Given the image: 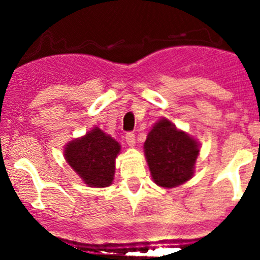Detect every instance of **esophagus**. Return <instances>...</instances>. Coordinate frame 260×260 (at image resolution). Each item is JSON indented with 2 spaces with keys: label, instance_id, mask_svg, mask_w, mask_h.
Here are the masks:
<instances>
[{
  "label": "esophagus",
  "instance_id": "obj_1",
  "mask_svg": "<svg viewBox=\"0 0 260 260\" xmlns=\"http://www.w3.org/2000/svg\"><path fill=\"white\" fill-rule=\"evenodd\" d=\"M125 142L129 147H135L136 146V137L133 133H127L125 135Z\"/></svg>",
  "mask_w": 260,
  "mask_h": 260
}]
</instances>
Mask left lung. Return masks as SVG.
Listing matches in <instances>:
<instances>
[{
    "instance_id": "obj_1",
    "label": "left lung",
    "mask_w": 260,
    "mask_h": 260,
    "mask_svg": "<svg viewBox=\"0 0 260 260\" xmlns=\"http://www.w3.org/2000/svg\"><path fill=\"white\" fill-rule=\"evenodd\" d=\"M143 149L152 180L157 186L174 188L192 179L200 142L167 118L154 123Z\"/></svg>"
}]
</instances>
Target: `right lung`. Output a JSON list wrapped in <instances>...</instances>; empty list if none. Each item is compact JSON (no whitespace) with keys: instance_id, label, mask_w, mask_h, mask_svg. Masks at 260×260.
Here are the masks:
<instances>
[{"instance_id":"add662e5","label":"right lung","mask_w":260,"mask_h":260,"mask_svg":"<svg viewBox=\"0 0 260 260\" xmlns=\"http://www.w3.org/2000/svg\"><path fill=\"white\" fill-rule=\"evenodd\" d=\"M119 152V143L99 127H93L64 147L65 161L89 187L112 185Z\"/></svg>"}]
</instances>
